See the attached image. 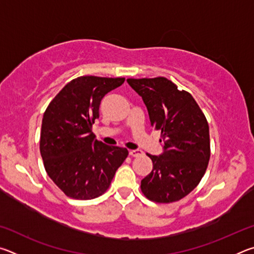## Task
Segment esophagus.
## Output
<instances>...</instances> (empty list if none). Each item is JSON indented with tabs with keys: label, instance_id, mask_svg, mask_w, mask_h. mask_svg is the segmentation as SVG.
Wrapping results in <instances>:
<instances>
[{
	"label": "esophagus",
	"instance_id": "34e87169",
	"mask_svg": "<svg viewBox=\"0 0 254 254\" xmlns=\"http://www.w3.org/2000/svg\"><path fill=\"white\" fill-rule=\"evenodd\" d=\"M130 156L131 157H139L141 154H143V152L141 151V150H130Z\"/></svg>",
	"mask_w": 254,
	"mask_h": 254
}]
</instances>
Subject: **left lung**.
<instances>
[{
    "label": "left lung",
    "mask_w": 254,
    "mask_h": 254,
    "mask_svg": "<svg viewBox=\"0 0 254 254\" xmlns=\"http://www.w3.org/2000/svg\"><path fill=\"white\" fill-rule=\"evenodd\" d=\"M127 80L142 97L151 127L161 131L165 149L160 156L147 154L153 168L141 180V191L154 203L178 201L197 187L207 169V120L194 97L165 77Z\"/></svg>",
    "instance_id": "obj_1"
}]
</instances>
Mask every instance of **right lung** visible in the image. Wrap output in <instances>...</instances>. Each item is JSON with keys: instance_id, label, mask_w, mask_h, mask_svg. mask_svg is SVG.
Returning <instances> with one entry per match:
<instances>
[{"instance_id": "obj_1", "label": "right lung", "mask_w": 254, "mask_h": 254, "mask_svg": "<svg viewBox=\"0 0 254 254\" xmlns=\"http://www.w3.org/2000/svg\"><path fill=\"white\" fill-rule=\"evenodd\" d=\"M124 80V77H77L45 111L40 133L45 169L70 198L87 200L104 194L127 157V149L104 144L92 132L100 118L102 98Z\"/></svg>"}]
</instances>
